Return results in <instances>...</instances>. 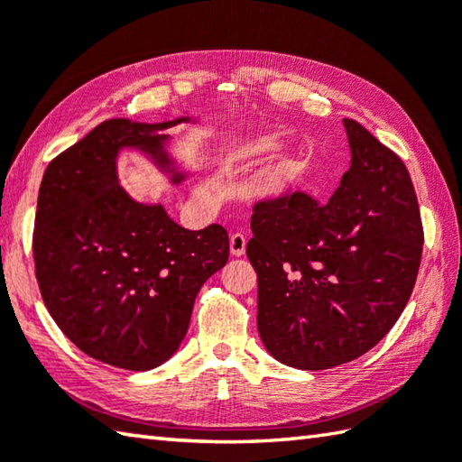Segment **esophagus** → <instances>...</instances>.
Listing matches in <instances>:
<instances>
[{"instance_id": "obj_1", "label": "esophagus", "mask_w": 462, "mask_h": 462, "mask_svg": "<svg viewBox=\"0 0 462 462\" xmlns=\"http://www.w3.org/2000/svg\"><path fill=\"white\" fill-rule=\"evenodd\" d=\"M230 252H232V256H242V254L246 252V236H244V234H240V232L232 234V236H230Z\"/></svg>"}]
</instances>
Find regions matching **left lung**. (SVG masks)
Wrapping results in <instances>:
<instances>
[{"mask_svg": "<svg viewBox=\"0 0 462 462\" xmlns=\"http://www.w3.org/2000/svg\"><path fill=\"white\" fill-rule=\"evenodd\" d=\"M351 166L326 204L296 190L254 204L246 254L258 273V331L290 367L357 359L387 336L413 291L423 222L407 166L343 119Z\"/></svg>", "mask_w": 462, "mask_h": 462, "instance_id": "left-lung-1", "label": "left lung"}]
</instances>
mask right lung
<instances>
[{
  "label": "right lung",
  "mask_w": 462,
  "mask_h": 462,
  "mask_svg": "<svg viewBox=\"0 0 462 462\" xmlns=\"http://www.w3.org/2000/svg\"><path fill=\"white\" fill-rule=\"evenodd\" d=\"M111 119L49 162L37 196L33 260L45 308L87 356L146 371L179 349L202 283L226 266L220 224L192 232L161 204L134 202L116 180V154L134 146L172 172L169 126Z\"/></svg>",
  "instance_id": "right-lung-1"
}]
</instances>
